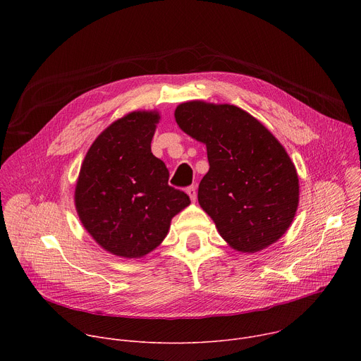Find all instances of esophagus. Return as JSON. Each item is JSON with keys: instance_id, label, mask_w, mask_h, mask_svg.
Returning <instances> with one entry per match:
<instances>
[{"instance_id": "esophagus-1", "label": "esophagus", "mask_w": 361, "mask_h": 361, "mask_svg": "<svg viewBox=\"0 0 361 361\" xmlns=\"http://www.w3.org/2000/svg\"><path fill=\"white\" fill-rule=\"evenodd\" d=\"M187 194L190 195L191 201H195V198H197V190H195L194 185H190V187L187 188Z\"/></svg>"}]
</instances>
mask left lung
I'll list each match as a JSON object with an SVG mask.
<instances>
[{
  "mask_svg": "<svg viewBox=\"0 0 361 361\" xmlns=\"http://www.w3.org/2000/svg\"><path fill=\"white\" fill-rule=\"evenodd\" d=\"M178 127L207 147L210 170L198 202L237 251L255 252L288 230L298 207V176L279 140L252 116L230 104L183 102Z\"/></svg>",
  "mask_w": 361,
  "mask_h": 361,
  "instance_id": "obj_1",
  "label": "left lung"
}]
</instances>
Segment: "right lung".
I'll use <instances>...</instances> for the list:
<instances>
[{"instance_id": "obj_1", "label": "right lung", "mask_w": 361, "mask_h": 361, "mask_svg": "<svg viewBox=\"0 0 361 361\" xmlns=\"http://www.w3.org/2000/svg\"><path fill=\"white\" fill-rule=\"evenodd\" d=\"M160 114L133 111L102 131L82 161L75 209L84 228L106 251L140 259L161 244L171 219L190 204L169 185L166 164L152 156Z\"/></svg>"}]
</instances>
